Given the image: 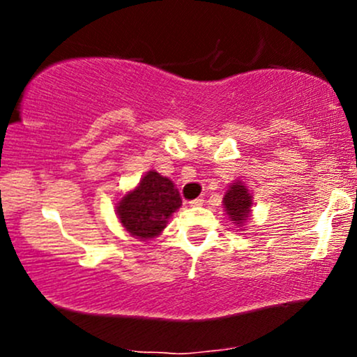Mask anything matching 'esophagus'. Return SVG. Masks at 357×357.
Wrapping results in <instances>:
<instances>
[{
  "label": "esophagus",
  "mask_w": 357,
  "mask_h": 357,
  "mask_svg": "<svg viewBox=\"0 0 357 357\" xmlns=\"http://www.w3.org/2000/svg\"><path fill=\"white\" fill-rule=\"evenodd\" d=\"M203 202H204L203 198H196V199H192V202H190V206H202Z\"/></svg>",
  "instance_id": "34e87169"
}]
</instances>
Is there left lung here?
<instances>
[{"instance_id": "obj_1", "label": "left lung", "mask_w": 357, "mask_h": 357, "mask_svg": "<svg viewBox=\"0 0 357 357\" xmlns=\"http://www.w3.org/2000/svg\"><path fill=\"white\" fill-rule=\"evenodd\" d=\"M252 206L253 202L248 188L241 181L231 183L223 196V208L236 228L243 227L245 221L252 215Z\"/></svg>"}]
</instances>
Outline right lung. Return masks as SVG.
Returning <instances> with one entry per match:
<instances>
[{"mask_svg": "<svg viewBox=\"0 0 357 357\" xmlns=\"http://www.w3.org/2000/svg\"><path fill=\"white\" fill-rule=\"evenodd\" d=\"M181 203L174 183L158 171H149L134 190L119 199L116 213L129 235L146 241L161 235L167 220L181 208Z\"/></svg>", "mask_w": 357, "mask_h": 357, "instance_id": "1", "label": "right lung"}]
</instances>
